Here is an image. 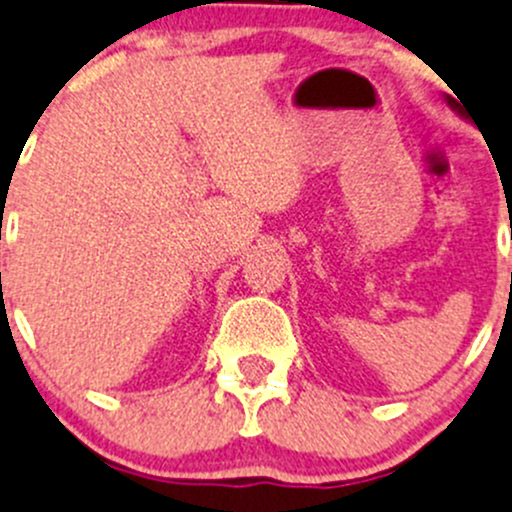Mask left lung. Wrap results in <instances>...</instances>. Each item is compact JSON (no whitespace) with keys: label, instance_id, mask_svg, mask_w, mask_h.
I'll return each mask as SVG.
<instances>
[{"label":"left lung","instance_id":"obj_1","mask_svg":"<svg viewBox=\"0 0 512 512\" xmlns=\"http://www.w3.org/2000/svg\"><path fill=\"white\" fill-rule=\"evenodd\" d=\"M446 103H448V106H451V108H453V111H456V113H461V116H463L461 106H458V103H456V101H453V98H451V96H446Z\"/></svg>","mask_w":512,"mask_h":512}]
</instances>
